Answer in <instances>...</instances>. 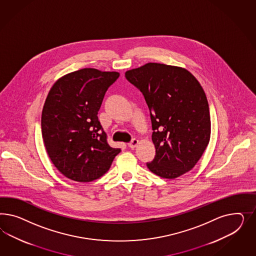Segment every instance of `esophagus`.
<instances>
[{"mask_svg":"<svg viewBox=\"0 0 256 256\" xmlns=\"http://www.w3.org/2000/svg\"><path fill=\"white\" fill-rule=\"evenodd\" d=\"M139 144V140H138L133 139L130 142H128V148H130L133 149V148H135L137 146V144Z\"/></svg>","mask_w":256,"mask_h":256,"instance_id":"esophagus-1","label":"esophagus"}]
</instances>
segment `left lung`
<instances>
[{
	"label": "left lung",
	"mask_w": 256,
	"mask_h": 256,
	"mask_svg": "<svg viewBox=\"0 0 256 256\" xmlns=\"http://www.w3.org/2000/svg\"><path fill=\"white\" fill-rule=\"evenodd\" d=\"M126 78L142 94L152 123L156 156L148 169L174 179L192 170L210 139V107L201 84L188 70L148 62Z\"/></svg>",
	"instance_id": "1"
}]
</instances>
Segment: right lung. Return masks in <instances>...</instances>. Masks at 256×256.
I'll return each instance as SVG.
<instances>
[{
	"label": "right lung",
	"instance_id": "right-lung-1",
	"mask_svg": "<svg viewBox=\"0 0 256 256\" xmlns=\"http://www.w3.org/2000/svg\"><path fill=\"white\" fill-rule=\"evenodd\" d=\"M118 72L84 68L59 78L46 96L42 138L55 167L68 178L90 182L110 169L120 148L107 142L98 112Z\"/></svg>",
	"mask_w": 256,
	"mask_h": 256
}]
</instances>
